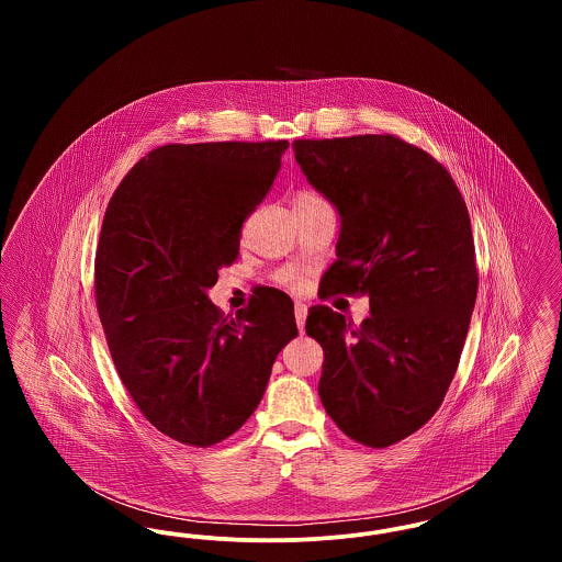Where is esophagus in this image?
I'll list each match as a JSON object with an SVG mask.
<instances>
[{
    "label": "esophagus",
    "mask_w": 562,
    "mask_h": 562,
    "mask_svg": "<svg viewBox=\"0 0 562 562\" xmlns=\"http://www.w3.org/2000/svg\"><path fill=\"white\" fill-rule=\"evenodd\" d=\"M294 321H296L299 330L303 333V330H305V321H307V305L301 303V301L294 303Z\"/></svg>",
    "instance_id": "34e87169"
}]
</instances>
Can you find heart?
Returning a JSON list of instances; mask_svg holds the SVG:
<instances>
[{
  "instance_id": "obj_1",
  "label": "heart",
  "mask_w": 562,
  "mask_h": 562,
  "mask_svg": "<svg viewBox=\"0 0 562 562\" xmlns=\"http://www.w3.org/2000/svg\"><path fill=\"white\" fill-rule=\"evenodd\" d=\"M318 202H324L321 195L316 193V191H307V189H303V191H299L296 195H294L293 204L294 206H305V204H318Z\"/></svg>"
}]
</instances>
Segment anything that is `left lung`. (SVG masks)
I'll return each mask as SVG.
<instances>
[{
	"label": "left lung",
	"instance_id": "1",
	"mask_svg": "<svg viewBox=\"0 0 562 562\" xmlns=\"http://www.w3.org/2000/svg\"><path fill=\"white\" fill-rule=\"evenodd\" d=\"M293 151L341 218L326 293L371 305L360 328L310 310L318 394L349 438L383 449L422 428L453 381L479 289L470 214L447 168L396 136L294 140Z\"/></svg>",
	"mask_w": 562,
	"mask_h": 562
}]
</instances>
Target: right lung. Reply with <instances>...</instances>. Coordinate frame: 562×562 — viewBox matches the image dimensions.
Returning <instances> with one entry per match:
<instances>
[{"label":"right lung","instance_id":"1","mask_svg":"<svg viewBox=\"0 0 562 562\" xmlns=\"http://www.w3.org/2000/svg\"><path fill=\"white\" fill-rule=\"evenodd\" d=\"M286 149L289 140L164 145L109 202L94 266L109 351L147 422L183 445L211 447L240 429L299 333L289 294L250 301L236 318L209 299Z\"/></svg>","mask_w":562,"mask_h":562}]
</instances>
